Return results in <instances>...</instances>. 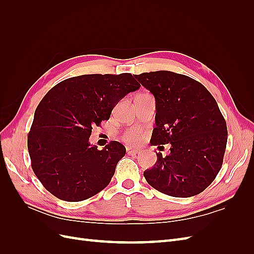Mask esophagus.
Segmentation results:
<instances>
[{
  "instance_id": "obj_1",
  "label": "esophagus",
  "mask_w": 254,
  "mask_h": 254,
  "mask_svg": "<svg viewBox=\"0 0 254 254\" xmlns=\"http://www.w3.org/2000/svg\"><path fill=\"white\" fill-rule=\"evenodd\" d=\"M140 151L137 150V149H133V148H127V155H129V156H135V155H137V153H139Z\"/></svg>"
}]
</instances>
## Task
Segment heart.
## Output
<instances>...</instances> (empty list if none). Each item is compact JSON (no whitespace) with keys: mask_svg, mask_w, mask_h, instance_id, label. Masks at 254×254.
<instances>
[{"mask_svg":"<svg viewBox=\"0 0 254 254\" xmlns=\"http://www.w3.org/2000/svg\"><path fill=\"white\" fill-rule=\"evenodd\" d=\"M141 140H142V133L140 131H137V130L131 129V130H128V131L125 133V141L128 144H131V145L139 144Z\"/></svg>","mask_w":254,"mask_h":254,"instance_id":"1","label":"heart"}]
</instances>
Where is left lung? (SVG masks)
Listing matches in <instances>:
<instances>
[{
	"label": "left lung",
	"instance_id": "obj_1",
	"mask_svg": "<svg viewBox=\"0 0 254 254\" xmlns=\"http://www.w3.org/2000/svg\"><path fill=\"white\" fill-rule=\"evenodd\" d=\"M156 99V127L150 144L171 153H157V162L144 172L161 193L187 198L198 195L219 173L228 131L218 105L206 88L187 75L157 71L134 75Z\"/></svg>",
	"mask_w": 254,
	"mask_h": 254
}]
</instances>
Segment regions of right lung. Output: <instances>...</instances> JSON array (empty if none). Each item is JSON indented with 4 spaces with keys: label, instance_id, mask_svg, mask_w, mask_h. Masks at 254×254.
Masks as SVG:
<instances>
[{
    "label": "right lung",
    "instance_id": "1",
    "mask_svg": "<svg viewBox=\"0 0 254 254\" xmlns=\"http://www.w3.org/2000/svg\"><path fill=\"white\" fill-rule=\"evenodd\" d=\"M141 86L130 73L90 74L57 83L38 105L27 136L32 167L51 194L64 201L96 195L111 181L126 148L112 141L92 146V127L109 120L115 106Z\"/></svg>",
    "mask_w": 254,
    "mask_h": 254
}]
</instances>
